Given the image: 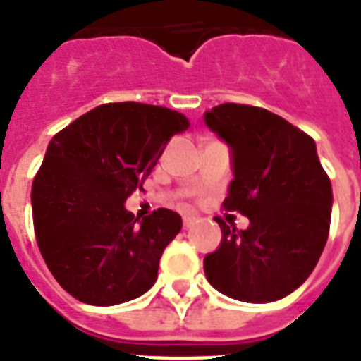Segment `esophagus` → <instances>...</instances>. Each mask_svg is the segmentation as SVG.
Wrapping results in <instances>:
<instances>
[{"label":"esophagus","mask_w":361,"mask_h":361,"mask_svg":"<svg viewBox=\"0 0 361 361\" xmlns=\"http://www.w3.org/2000/svg\"><path fill=\"white\" fill-rule=\"evenodd\" d=\"M195 221H197V217H195V215H183V226H185V228H189V226H191Z\"/></svg>","instance_id":"34e87169"}]
</instances>
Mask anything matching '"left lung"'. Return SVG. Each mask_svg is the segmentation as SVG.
Returning a JSON list of instances; mask_svg holds the SVG:
<instances>
[{
	"label": "left lung",
	"mask_w": 361,
	"mask_h": 361,
	"mask_svg": "<svg viewBox=\"0 0 361 361\" xmlns=\"http://www.w3.org/2000/svg\"><path fill=\"white\" fill-rule=\"evenodd\" d=\"M232 147L226 212L249 217L238 231L215 217L219 249L204 258L214 288L249 303L294 292L319 262L330 234L331 183L307 133L266 109L225 103L204 114Z\"/></svg>",
	"instance_id": "1"
}]
</instances>
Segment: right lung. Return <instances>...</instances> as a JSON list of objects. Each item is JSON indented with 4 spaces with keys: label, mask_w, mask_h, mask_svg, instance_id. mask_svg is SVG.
<instances>
[{
    "label": "right lung",
    "mask_w": 361,
    "mask_h": 361,
    "mask_svg": "<svg viewBox=\"0 0 361 361\" xmlns=\"http://www.w3.org/2000/svg\"><path fill=\"white\" fill-rule=\"evenodd\" d=\"M187 127L180 112L125 101L54 135L31 187L33 226L48 269L71 296L116 305L152 288L181 217L159 208L138 221L123 204L144 191L166 142Z\"/></svg>",
    "instance_id": "1"
}]
</instances>
